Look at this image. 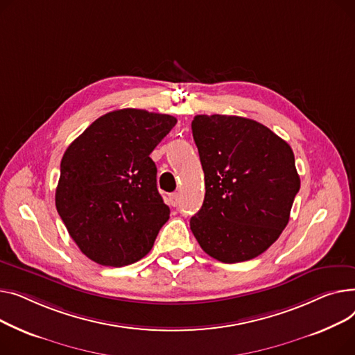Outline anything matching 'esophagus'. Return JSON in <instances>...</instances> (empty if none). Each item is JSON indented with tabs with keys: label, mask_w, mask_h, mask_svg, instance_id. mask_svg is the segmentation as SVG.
<instances>
[{
	"label": "esophagus",
	"mask_w": 355,
	"mask_h": 355,
	"mask_svg": "<svg viewBox=\"0 0 355 355\" xmlns=\"http://www.w3.org/2000/svg\"><path fill=\"white\" fill-rule=\"evenodd\" d=\"M169 203H171L172 206H178V205L180 203V195H179V193H172V195L169 196Z\"/></svg>",
	"instance_id": "34e87169"
}]
</instances>
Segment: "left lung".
<instances>
[{
  "label": "left lung",
  "mask_w": 355,
  "mask_h": 355,
  "mask_svg": "<svg viewBox=\"0 0 355 355\" xmlns=\"http://www.w3.org/2000/svg\"><path fill=\"white\" fill-rule=\"evenodd\" d=\"M192 133L206 189L191 219L196 241L225 263L257 258L282 234L300 191L293 149L263 124L239 116L198 114Z\"/></svg>",
  "instance_id": "left-lung-1"
}]
</instances>
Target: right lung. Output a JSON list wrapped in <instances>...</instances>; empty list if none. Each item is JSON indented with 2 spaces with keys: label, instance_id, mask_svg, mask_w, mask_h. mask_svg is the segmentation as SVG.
Returning a JSON list of instances; mask_svg holds the SVG:
<instances>
[{
  "label": "right lung",
  "instance_id": "obj_1",
  "mask_svg": "<svg viewBox=\"0 0 355 355\" xmlns=\"http://www.w3.org/2000/svg\"><path fill=\"white\" fill-rule=\"evenodd\" d=\"M176 121L140 109L114 110L93 121L67 148L55 207L89 259L124 266L150 252L171 214L157 191L150 153Z\"/></svg>",
  "mask_w": 355,
  "mask_h": 355
}]
</instances>
